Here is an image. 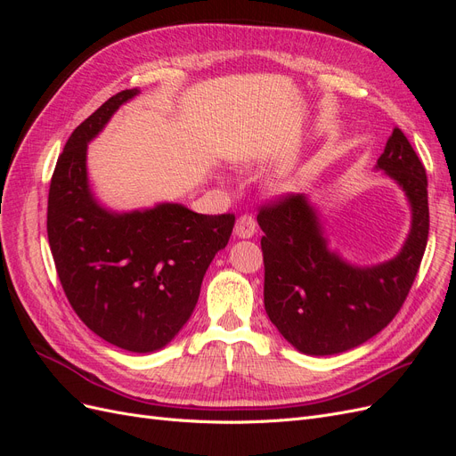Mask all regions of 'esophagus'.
Instances as JSON below:
<instances>
[{
    "instance_id": "1",
    "label": "esophagus",
    "mask_w": 456,
    "mask_h": 456,
    "mask_svg": "<svg viewBox=\"0 0 456 456\" xmlns=\"http://www.w3.org/2000/svg\"><path fill=\"white\" fill-rule=\"evenodd\" d=\"M255 232H256V223H255L253 216L241 215V216L236 220V228H233V233H236L238 238H241V240L253 238Z\"/></svg>"
}]
</instances>
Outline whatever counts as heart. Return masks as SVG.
Masks as SVG:
<instances>
[{
	"mask_svg": "<svg viewBox=\"0 0 456 456\" xmlns=\"http://www.w3.org/2000/svg\"><path fill=\"white\" fill-rule=\"evenodd\" d=\"M297 188H298L297 178H285V181L278 183V190H281V191H293Z\"/></svg>",
	"mask_w": 456,
	"mask_h": 456,
	"instance_id": "b5f03b06",
	"label": "heart"
}]
</instances>
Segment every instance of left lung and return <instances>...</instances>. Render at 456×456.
Masks as SVG:
<instances>
[{
    "mask_svg": "<svg viewBox=\"0 0 456 456\" xmlns=\"http://www.w3.org/2000/svg\"><path fill=\"white\" fill-rule=\"evenodd\" d=\"M377 169L403 190L411 230L394 258L357 266L329 249L320 213L306 194L262 207L265 308L281 337L308 355H333L367 342L405 302L426 249L430 213L424 165L394 129Z\"/></svg>",
    "mask_w": 456,
    "mask_h": 456,
    "instance_id": "obj_1",
    "label": "left lung"
}]
</instances>
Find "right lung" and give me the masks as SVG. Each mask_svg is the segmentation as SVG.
<instances>
[{
	"label": "right lung",
	"mask_w": 456,
	"mask_h": 456,
	"mask_svg": "<svg viewBox=\"0 0 456 456\" xmlns=\"http://www.w3.org/2000/svg\"><path fill=\"white\" fill-rule=\"evenodd\" d=\"M139 93L114 94L70 134L51 178L47 236L79 320L121 350L150 354L167 346L190 320L203 275L236 218L200 215L183 203L118 213L94 198L87 144Z\"/></svg>",
	"instance_id": "add662e5"
}]
</instances>
